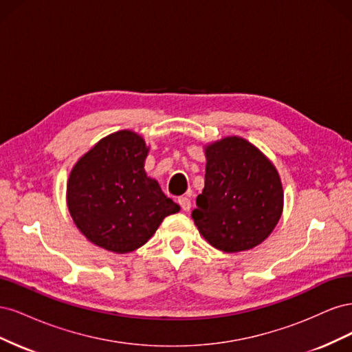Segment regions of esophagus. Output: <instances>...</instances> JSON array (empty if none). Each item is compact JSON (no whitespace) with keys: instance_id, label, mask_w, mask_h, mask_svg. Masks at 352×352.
Returning <instances> with one entry per match:
<instances>
[{"instance_id":"1","label":"esophagus","mask_w":352,"mask_h":352,"mask_svg":"<svg viewBox=\"0 0 352 352\" xmlns=\"http://www.w3.org/2000/svg\"><path fill=\"white\" fill-rule=\"evenodd\" d=\"M177 202H179V206L182 207L184 211H189V208H190V199L188 197H180L177 199Z\"/></svg>"}]
</instances>
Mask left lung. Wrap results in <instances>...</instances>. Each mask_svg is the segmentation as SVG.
Segmentation results:
<instances>
[{
  "label": "left lung",
  "mask_w": 352,
  "mask_h": 352,
  "mask_svg": "<svg viewBox=\"0 0 352 352\" xmlns=\"http://www.w3.org/2000/svg\"><path fill=\"white\" fill-rule=\"evenodd\" d=\"M206 185L192 219L204 239L223 252H241L269 238L283 211L278 168L241 136L204 145Z\"/></svg>",
  "instance_id": "left-lung-1"
}]
</instances>
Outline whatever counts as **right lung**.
<instances>
[{
	"label": "right lung",
	"mask_w": 352,
	"mask_h": 352,
	"mask_svg": "<svg viewBox=\"0 0 352 352\" xmlns=\"http://www.w3.org/2000/svg\"><path fill=\"white\" fill-rule=\"evenodd\" d=\"M150 146L133 131L104 136L73 166L66 201L82 235L97 247L127 254L148 242L180 207L145 172Z\"/></svg>",
	"instance_id": "obj_1"
}]
</instances>
